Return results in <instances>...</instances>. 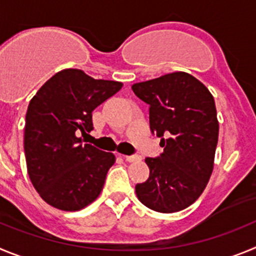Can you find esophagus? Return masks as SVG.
Wrapping results in <instances>:
<instances>
[{"instance_id": "obj_1", "label": "esophagus", "mask_w": 256, "mask_h": 256, "mask_svg": "<svg viewBox=\"0 0 256 256\" xmlns=\"http://www.w3.org/2000/svg\"><path fill=\"white\" fill-rule=\"evenodd\" d=\"M122 156H123L126 162H137V160H140V156L137 155H122Z\"/></svg>"}]
</instances>
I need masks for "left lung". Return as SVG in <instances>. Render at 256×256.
Returning <instances> with one entry per match:
<instances>
[{"label": "left lung", "mask_w": 256, "mask_h": 256, "mask_svg": "<svg viewBox=\"0 0 256 256\" xmlns=\"http://www.w3.org/2000/svg\"><path fill=\"white\" fill-rule=\"evenodd\" d=\"M132 90L150 105L151 132L164 148L160 158L144 160L150 177L136 186L137 198L155 212H180L200 198L214 168L219 134L214 97L184 72L134 83Z\"/></svg>", "instance_id": "obj_1"}]
</instances>
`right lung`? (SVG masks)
I'll list each match as a JSON object with an SVG mask.
<instances>
[{"mask_svg": "<svg viewBox=\"0 0 256 256\" xmlns=\"http://www.w3.org/2000/svg\"><path fill=\"white\" fill-rule=\"evenodd\" d=\"M122 87V82L64 69L30 100L24 128L26 169L32 184L48 205L76 212L101 194L115 155L83 144L78 134L94 130L92 112Z\"/></svg>", "mask_w": 256, "mask_h": 256, "instance_id": "obj_1", "label": "right lung"}]
</instances>
